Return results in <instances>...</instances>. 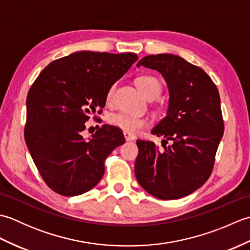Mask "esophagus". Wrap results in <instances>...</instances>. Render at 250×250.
<instances>
[{
	"instance_id": "34e87169",
	"label": "esophagus",
	"mask_w": 250,
	"mask_h": 250,
	"mask_svg": "<svg viewBox=\"0 0 250 250\" xmlns=\"http://www.w3.org/2000/svg\"><path fill=\"white\" fill-rule=\"evenodd\" d=\"M124 135H125V139L126 141H134L136 139L135 135L129 133V132H124Z\"/></svg>"
}]
</instances>
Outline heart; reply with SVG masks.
Returning a JSON list of instances; mask_svg holds the SVG:
<instances>
[{
    "mask_svg": "<svg viewBox=\"0 0 250 250\" xmlns=\"http://www.w3.org/2000/svg\"><path fill=\"white\" fill-rule=\"evenodd\" d=\"M136 84L142 93L146 98H149L150 95H160L161 93V84L157 78L152 76H141L136 79ZM116 86L113 84L108 90L106 95L107 103H111L114 100ZM109 125L119 128L125 132H129L131 134L139 133L145 126L149 124V120L146 117L136 116L126 113H115L108 116L107 118Z\"/></svg>",
    "mask_w": 250,
    "mask_h": 250,
    "instance_id": "1",
    "label": "heart"
}]
</instances>
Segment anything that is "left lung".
Returning a JSON list of instances; mask_svg holds the SVG:
<instances>
[{
	"instance_id": "obj_1",
	"label": "left lung",
	"mask_w": 250,
	"mask_h": 250,
	"mask_svg": "<svg viewBox=\"0 0 250 250\" xmlns=\"http://www.w3.org/2000/svg\"><path fill=\"white\" fill-rule=\"evenodd\" d=\"M145 66L162 74L169 92L167 116L151 133L162 147L137 140V182L161 200H175L203 186L213 171L225 124L218 89L201 67L171 54L143 58Z\"/></svg>"
}]
</instances>
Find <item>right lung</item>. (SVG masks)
<instances>
[{
	"label": "right lung",
	"instance_id": "right-lung-1",
	"mask_svg": "<svg viewBox=\"0 0 250 250\" xmlns=\"http://www.w3.org/2000/svg\"><path fill=\"white\" fill-rule=\"evenodd\" d=\"M139 59L136 54L77 51L49 63L26 97L24 140L42 178L55 192L74 196L103 177L105 160L125 143L103 125L84 140L86 121L101 114L109 88Z\"/></svg>",
	"mask_w": 250,
	"mask_h": 250
}]
</instances>
